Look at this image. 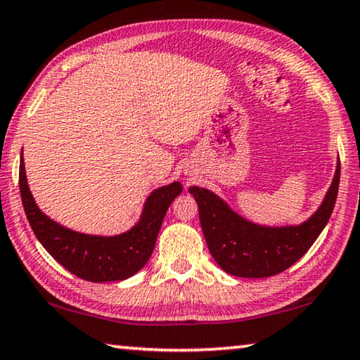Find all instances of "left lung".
<instances>
[{
  "mask_svg": "<svg viewBox=\"0 0 360 360\" xmlns=\"http://www.w3.org/2000/svg\"><path fill=\"white\" fill-rule=\"evenodd\" d=\"M340 186V158L332 186L319 210L300 225L262 227L243 219L208 188L191 187L212 257L229 275L268 278L302 259L330 219Z\"/></svg>",
  "mask_w": 360,
  "mask_h": 360,
  "instance_id": "obj_1",
  "label": "left lung"
}]
</instances>
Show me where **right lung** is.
I'll return each mask as SVG.
<instances>
[{
  "instance_id": "right-lung-1",
  "label": "right lung",
  "mask_w": 360,
  "mask_h": 360,
  "mask_svg": "<svg viewBox=\"0 0 360 360\" xmlns=\"http://www.w3.org/2000/svg\"><path fill=\"white\" fill-rule=\"evenodd\" d=\"M19 186L23 210L36 238L60 265L90 283L122 281L141 270L154 251L168 206L182 192L179 182L157 188L146 200L141 219L131 230L115 236H95L66 229L38 208L30 192L23 157Z\"/></svg>"
}]
</instances>
